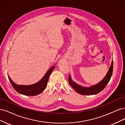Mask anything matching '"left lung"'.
<instances>
[{"label":"left lung","instance_id":"8db88e82","mask_svg":"<svg viewBox=\"0 0 125 125\" xmlns=\"http://www.w3.org/2000/svg\"><path fill=\"white\" fill-rule=\"evenodd\" d=\"M113 61L112 62V64L109 67V69L108 71V73L106 75L105 78L102 80L99 83L90 87V88H84V87L81 86L77 84L74 82L71 79L70 76H69L68 82L70 85L72 86L75 91L78 93L81 94V95H94L99 93L102 91L106 86L108 83L111 78L112 75L113 73Z\"/></svg>","mask_w":125,"mask_h":125}]
</instances>
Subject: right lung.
Masks as SVG:
<instances>
[{
  "mask_svg": "<svg viewBox=\"0 0 125 125\" xmlns=\"http://www.w3.org/2000/svg\"><path fill=\"white\" fill-rule=\"evenodd\" d=\"M55 67V66H52V68H51L46 74H45L44 77L39 82L30 85H18L16 84L12 81L9 76L8 77L11 85H12L15 90L17 91L18 93L28 96L37 95L42 92L46 88L49 77H50L51 73Z\"/></svg>",
  "mask_w": 125,
  "mask_h": 125,
  "instance_id": "obj_1",
  "label": "right lung"
}]
</instances>
